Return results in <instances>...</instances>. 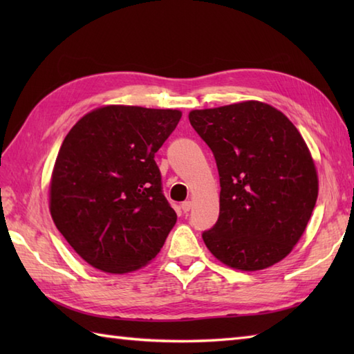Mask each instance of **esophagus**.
Segmentation results:
<instances>
[{
  "label": "esophagus",
  "instance_id": "34e87169",
  "mask_svg": "<svg viewBox=\"0 0 354 354\" xmlns=\"http://www.w3.org/2000/svg\"><path fill=\"white\" fill-rule=\"evenodd\" d=\"M181 208H183V212H184V213H189L190 209H192V202H190V201H185V202H183V204H181Z\"/></svg>",
  "mask_w": 354,
  "mask_h": 354
}]
</instances>
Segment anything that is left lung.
Instances as JSON below:
<instances>
[{
	"label": "left lung",
	"instance_id": "obj_1",
	"mask_svg": "<svg viewBox=\"0 0 354 354\" xmlns=\"http://www.w3.org/2000/svg\"><path fill=\"white\" fill-rule=\"evenodd\" d=\"M190 124L214 155L221 212L202 232L217 260L260 270L283 260L310 221L318 176L309 149L283 112L261 102L192 111Z\"/></svg>",
	"mask_w": 354,
	"mask_h": 354
}]
</instances>
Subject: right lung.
<instances>
[{
  "label": "right lung",
  "mask_w": 354,
  "mask_h": 354,
  "mask_svg": "<svg viewBox=\"0 0 354 354\" xmlns=\"http://www.w3.org/2000/svg\"><path fill=\"white\" fill-rule=\"evenodd\" d=\"M181 115L112 104L82 117L65 137L51 175L50 213L91 266L124 274L160 252L176 213L162 193L155 153Z\"/></svg>",
  "instance_id": "right-lung-1"
}]
</instances>
